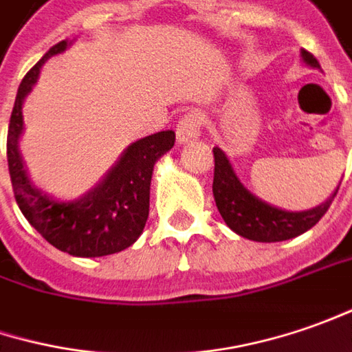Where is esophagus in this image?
Segmentation results:
<instances>
[{"label":"esophagus","mask_w":352,"mask_h":352,"mask_svg":"<svg viewBox=\"0 0 352 352\" xmlns=\"http://www.w3.org/2000/svg\"><path fill=\"white\" fill-rule=\"evenodd\" d=\"M200 130H202V118H200L197 111H190L177 124V142L179 144H185V142L199 138Z\"/></svg>","instance_id":"34e87169"}]
</instances>
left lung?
Segmentation results:
<instances>
[{
    "label": "left lung",
    "mask_w": 352,
    "mask_h": 352,
    "mask_svg": "<svg viewBox=\"0 0 352 352\" xmlns=\"http://www.w3.org/2000/svg\"><path fill=\"white\" fill-rule=\"evenodd\" d=\"M302 62L314 69H321L320 62L306 50L300 52ZM214 183L212 192L218 212L222 214L224 222L230 230H234L237 236L248 237L251 241L261 243H274V241H286L292 237L308 232L309 228L318 224L321 216L327 212L331 206L339 185L333 195L323 204L309 208V210H285L273 206L259 197H255L251 190L243 187L239 177L234 171V165L226 155L222 148H214Z\"/></svg>",
    "instance_id": "left-lung-1"
}]
</instances>
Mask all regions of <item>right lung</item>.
Listing matches in <instances>:
<instances>
[{"mask_svg": "<svg viewBox=\"0 0 352 352\" xmlns=\"http://www.w3.org/2000/svg\"><path fill=\"white\" fill-rule=\"evenodd\" d=\"M69 46L72 41L52 46L21 81L7 132V164L21 212L48 243L74 257H104L130 248L142 236L150 214L153 165L173 148L175 132L164 130L132 142L103 181L76 200L54 199L36 187L19 148L25 132L23 103L44 62Z\"/></svg>", "mask_w": 352, "mask_h": 352, "instance_id": "obj_1", "label": "right lung"}]
</instances>
